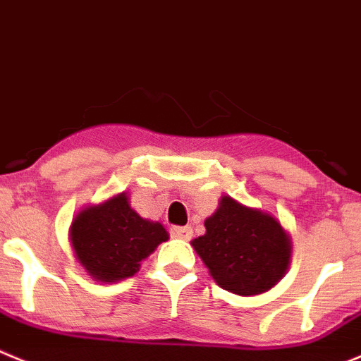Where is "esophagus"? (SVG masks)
I'll return each instance as SVG.
<instances>
[{
    "label": "esophagus",
    "instance_id": "esophagus-1",
    "mask_svg": "<svg viewBox=\"0 0 361 361\" xmlns=\"http://www.w3.org/2000/svg\"><path fill=\"white\" fill-rule=\"evenodd\" d=\"M171 235L176 238H183V240H190L192 228L190 226H173L171 228Z\"/></svg>",
    "mask_w": 361,
    "mask_h": 361
}]
</instances>
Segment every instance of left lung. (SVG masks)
I'll return each mask as SVG.
<instances>
[{
    "mask_svg": "<svg viewBox=\"0 0 361 361\" xmlns=\"http://www.w3.org/2000/svg\"><path fill=\"white\" fill-rule=\"evenodd\" d=\"M207 233L192 240L219 287L257 295L274 287L290 262V240L272 215L224 196L204 221Z\"/></svg>",
    "mask_w": 361,
    "mask_h": 361,
    "instance_id": "1",
    "label": "left lung"
}]
</instances>
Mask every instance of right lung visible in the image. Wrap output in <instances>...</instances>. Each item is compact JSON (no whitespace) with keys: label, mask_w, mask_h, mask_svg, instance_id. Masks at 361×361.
<instances>
[{"label":"right lung","mask_w":361,"mask_h":361,"mask_svg":"<svg viewBox=\"0 0 361 361\" xmlns=\"http://www.w3.org/2000/svg\"><path fill=\"white\" fill-rule=\"evenodd\" d=\"M169 238L160 222L131 210L126 194L85 208L71 226L80 264L97 281H119L139 271L140 262Z\"/></svg>","instance_id":"right-lung-1"}]
</instances>
